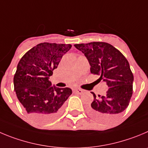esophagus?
<instances>
[{"label": "esophagus", "instance_id": "34e87169", "mask_svg": "<svg viewBox=\"0 0 148 148\" xmlns=\"http://www.w3.org/2000/svg\"><path fill=\"white\" fill-rule=\"evenodd\" d=\"M74 92H75L76 93H78V94H82L84 92V90H83L80 89V88H76V89H74Z\"/></svg>", "mask_w": 148, "mask_h": 148}]
</instances>
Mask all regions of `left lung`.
Wrapping results in <instances>:
<instances>
[{"instance_id": "1", "label": "left lung", "mask_w": 148, "mask_h": 148, "mask_svg": "<svg viewBox=\"0 0 148 148\" xmlns=\"http://www.w3.org/2000/svg\"><path fill=\"white\" fill-rule=\"evenodd\" d=\"M74 47L88 60L91 74L100 76L109 87L100 99L92 92L94 100L89 106V114L103 122L114 119L128 107L133 93L134 76L128 61L108 43L93 41Z\"/></svg>"}]
</instances>
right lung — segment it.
<instances>
[{"label":"right lung","mask_w":148,"mask_h":148,"mask_svg":"<svg viewBox=\"0 0 148 148\" xmlns=\"http://www.w3.org/2000/svg\"><path fill=\"white\" fill-rule=\"evenodd\" d=\"M71 45L40 43L19 61L14 77L16 97L30 118L40 123L55 119L72 93L69 88L52 86L49 80Z\"/></svg>","instance_id":"1"}]
</instances>
